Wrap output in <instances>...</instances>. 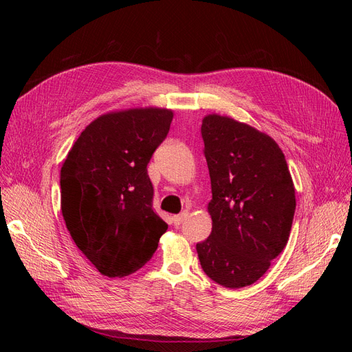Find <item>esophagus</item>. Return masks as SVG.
Wrapping results in <instances>:
<instances>
[{
	"mask_svg": "<svg viewBox=\"0 0 352 352\" xmlns=\"http://www.w3.org/2000/svg\"><path fill=\"white\" fill-rule=\"evenodd\" d=\"M186 217H188V212H180V214L172 217V221L175 223V226H179V225H182V223L186 220Z\"/></svg>",
	"mask_w": 352,
	"mask_h": 352,
	"instance_id": "1",
	"label": "esophagus"
}]
</instances>
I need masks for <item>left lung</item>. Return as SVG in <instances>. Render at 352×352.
I'll return each instance as SVG.
<instances>
[{
  "label": "left lung",
  "mask_w": 352,
  "mask_h": 352,
  "mask_svg": "<svg viewBox=\"0 0 352 352\" xmlns=\"http://www.w3.org/2000/svg\"><path fill=\"white\" fill-rule=\"evenodd\" d=\"M212 199L210 236L197 243L202 270L238 289L257 282L286 247L295 212V188L273 138L232 117L202 119Z\"/></svg>",
  "instance_id": "1"
}]
</instances>
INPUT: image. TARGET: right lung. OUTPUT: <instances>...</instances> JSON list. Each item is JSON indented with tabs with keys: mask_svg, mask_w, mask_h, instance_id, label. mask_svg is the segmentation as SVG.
I'll use <instances>...</instances> for the list:
<instances>
[{
	"mask_svg": "<svg viewBox=\"0 0 352 352\" xmlns=\"http://www.w3.org/2000/svg\"><path fill=\"white\" fill-rule=\"evenodd\" d=\"M173 111H111L91 122L60 172L61 212L70 236L101 274L123 278L150 261L166 221L153 210L146 166Z\"/></svg>",
	"mask_w": 352,
	"mask_h": 352,
	"instance_id": "right-lung-1",
	"label": "right lung"
}]
</instances>
